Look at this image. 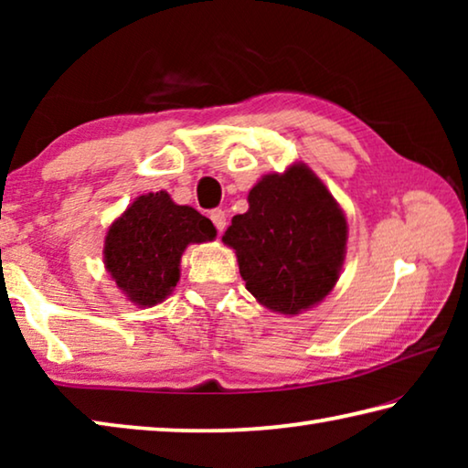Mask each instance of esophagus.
<instances>
[{
	"instance_id": "esophagus-1",
	"label": "esophagus",
	"mask_w": 468,
	"mask_h": 468,
	"mask_svg": "<svg viewBox=\"0 0 468 468\" xmlns=\"http://www.w3.org/2000/svg\"><path fill=\"white\" fill-rule=\"evenodd\" d=\"M210 220H212V223H215L218 233L225 231V227H227V215H225V210H220V208L212 210V212H210Z\"/></svg>"
}]
</instances>
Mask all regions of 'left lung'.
<instances>
[{
    "label": "left lung",
    "instance_id": "8db88e82",
    "mask_svg": "<svg viewBox=\"0 0 468 468\" xmlns=\"http://www.w3.org/2000/svg\"><path fill=\"white\" fill-rule=\"evenodd\" d=\"M250 208L223 241L241 279L268 310L297 315L335 289L346 253V218L320 177L303 163L271 173L250 189Z\"/></svg>",
    "mask_w": 468,
    "mask_h": 468
}]
</instances>
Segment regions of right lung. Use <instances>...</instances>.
I'll return each instance as SVG.
<instances>
[{
  "label": "right lung",
  "instance_id": "1",
  "mask_svg": "<svg viewBox=\"0 0 468 468\" xmlns=\"http://www.w3.org/2000/svg\"><path fill=\"white\" fill-rule=\"evenodd\" d=\"M215 237V225L192 206L176 204L167 192L144 194L109 227L105 268L125 297L153 307L176 289L187 245Z\"/></svg>",
  "mask_w": 468,
  "mask_h": 468
}]
</instances>
